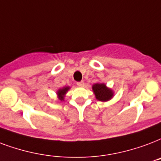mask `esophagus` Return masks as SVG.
<instances>
[{
	"instance_id": "34e87169",
	"label": "esophagus",
	"mask_w": 161,
	"mask_h": 161,
	"mask_svg": "<svg viewBox=\"0 0 161 161\" xmlns=\"http://www.w3.org/2000/svg\"><path fill=\"white\" fill-rule=\"evenodd\" d=\"M77 85H78V87H83V85H84V82H83V81L78 82V83H77Z\"/></svg>"
}]
</instances>
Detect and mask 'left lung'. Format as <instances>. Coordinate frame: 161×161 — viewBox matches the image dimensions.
Segmentation results:
<instances>
[{
  "label": "left lung",
  "mask_w": 161,
  "mask_h": 161,
  "mask_svg": "<svg viewBox=\"0 0 161 161\" xmlns=\"http://www.w3.org/2000/svg\"><path fill=\"white\" fill-rule=\"evenodd\" d=\"M92 90L94 92L96 100L106 102L110 100L114 96V91L106 86L104 83H96L92 86Z\"/></svg>",
  "instance_id": "left-lung-1"
}]
</instances>
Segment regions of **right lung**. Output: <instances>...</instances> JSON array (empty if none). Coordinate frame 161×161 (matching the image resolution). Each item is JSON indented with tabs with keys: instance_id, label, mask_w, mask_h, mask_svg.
Returning <instances> with one entry per match:
<instances>
[{
	"instance_id": "add662e5",
	"label": "right lung",
	"mask_w": 161,
	"mask_h": 161,
	"mask_svg": "<svg viewBox=\"0 0 161 161\" xmlns=\"http://www.w3.org/2000/svg\"><path fill=\"white\" fill-rule=\"evenodd\" d=\"M70 89L69 86H65L63 88H61L59 89L57 91H56V95H57V98H58L59 100H64L65 95L67 94V93L68 92V90Z\"/></svg>"
}]
</instances>
